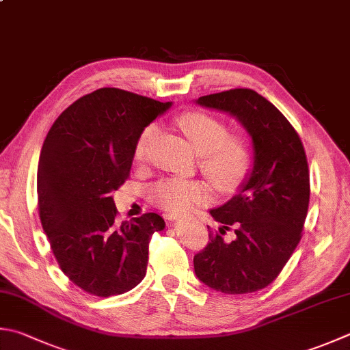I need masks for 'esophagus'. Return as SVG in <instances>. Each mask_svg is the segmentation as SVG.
Instances as JSON below:
<instances>
[{
  "instance_id": "1",
  "label": "esophagus",
  "mask_w": 350,
  "mask_h": 350,
  "mask_svg": "<svg viewBox=\"0 0 350 350\" xmlns=\"http://www.w3.org/2000/svg\"><path fill=\"white\" fill-rule=\"evenodd\" d=\"M169 219H176V215H169Z\"/></svg>"
}]
</instances>
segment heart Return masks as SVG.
I'll return each mask as SVG.
<instances>
[{"instance_id": "1", "label": "heart", "mask_w": 350, "mask_h": 350, "mask_svg": "<svg viewBox=\"0 0 350 350\" xmlns=\"http://www.w3.org/2000/svg\"><path fill=\"white\" fill-rule=\"evenodd\" d=\"M178 126L202 154L200 167L213 186L222 192H232L247 180L253 167L254 152L243 134H230L226 122L201 111H189L178 117ZM158 133L155 123L148 124L137 137L134 157L142 161L150 142ZM149 198L157 207L172 213H183L193 204L208 198L206 183L195 178H166L149 189Z\"/></svg>"}]
</instances>
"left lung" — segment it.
<instances>
[{
	"label": "left lung",
	"instance_id": "8db88e82",
	"mask_svg": "<svg viewBox=\"0 0 350 350\" xmlns=\"http://www.w3.org/2000/svg\"><path fill=\"white\" fill-rule=\"evenodd\" d=\"M198 103L239 120L254 146V166L239 193L210 210L222 224L208 228V243L193 257L195 274L224 294H248L278 279L301 239L309 206L305 148L293 124L265 97L250 88L202 96ZM233 226L237 237L223 241Z\"/></svg>",
	"mask_w": 350,
	"mask_h": 350
}]
</instances>
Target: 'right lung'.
Wrapping results in <instances>:
<instances>
[{"mask_svg":"<svg viewBox=\"0 0 350 350\" xmlns=\"http://www.w3.org/2000/svg\"><path fill=\"white\" fill-rule=\"evenodd\" d=\"M170 102L118 88L77 98L53 123L38 164V210L62 273L97 297L128 293L148 269L157 213L117 222L111 192L129 178L137 137Z\"/></svg>","mask_w":350,"mask_h":350,"instance_id":"1","label":"right lung"}]
</instances>
